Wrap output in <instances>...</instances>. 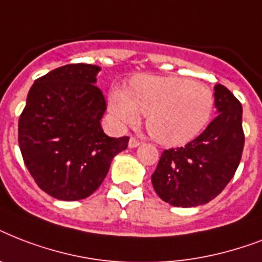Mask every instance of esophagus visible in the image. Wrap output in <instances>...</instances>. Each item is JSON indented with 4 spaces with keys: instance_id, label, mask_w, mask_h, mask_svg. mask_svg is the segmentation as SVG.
Listing matches in <instances>:
<instances>
[{
    "instance_id": "obj_1",
    "label": "esophagus",
    "mask_w": 262,
    "mask_h": 262,
    "mask_svg": "<svg viewBox=\"0 0 262 262\" xmlns=\"http://www.w3.org/2000/svg\"><path fill=\"white\" fill-rule=\"evenodd\" d=\"M140 144L141 143L136 137H130V140H129V148H137Z\"/></svg>"
}]
</instances>
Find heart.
<instances>
[{
  "instance_id": "obj_1",
  "label": "heart",
  "mask_w": 262,
  "mask_h": 262,
  "mask_svg": "<svg viewBox=\"0 0 262 262\" xmlns=\"http://www.w3.org/2000/svg\"><path fill=\"white\" fill-rule=\"evenodd\" d=\"M215 106L212 91L203 83L178 76H136L127 91L108 92V110L119 126L139 123L147 115V130L170 147L194 139L207 126Z\"/></svg>"
}]
</instances>
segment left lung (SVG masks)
I'll return each instance as SVG.
<instances>
[{
    "label": "left lung",
    "instance_id": "left-lung-1",
    "mask_svg": "<svg viewBox=\"0 0 262 262\" xmlns=\"http://www.w3.org/2000/svg\"><path fill=\"white\" fill-rule=\"evenodd\" d=\"M217 115L201 135L160 156L152 185L160 199L174 207L209 203L235 174L244 151L242 104L222 85H215Z\"/></svg>",
    "mask_w": 262,
    "mask_h": 262
}]
</instances>
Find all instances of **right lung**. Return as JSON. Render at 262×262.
I'll return each instance as SVG.
<instances>
[{
	"label": "right lung",
	"instance_id": "1",
	"mask_svg": "<svg viewBox=\"0 0 262 262\" xmlns=\"http://www.w3.org/2000/svg\"><path fill=\"white\" fill-rule=\"evenodd\" d=\"M100 68L71 63L35 80L18 119V147L35 182L63 201L83 200L106 178L129 137H108L100 119L106 100Z\"/></svg>",
	"mask_w": 262,
	"mask_h": 262
}]
</instances>
